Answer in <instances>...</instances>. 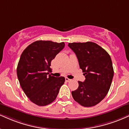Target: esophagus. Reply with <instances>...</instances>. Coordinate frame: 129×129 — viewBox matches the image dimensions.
Returning <instances> with one entry per match:
<instances>
[{
	"label": "esophagus",
	"instance_id": "34e87169",
	"mask_svg": "<svg viewBox=\"0 0 129 129\" xmlns=\"http://www.w3.org/2000/svg\"><path fill=\"white\" fill-rule=\"evenodd\" d=\"M71 79H69L68 78V77H66V82H70V81H71Z\"/></svg>",
	"mask_w": 129,
	"mask_h": 129
}]
</instances>
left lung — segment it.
I'll use <instances>...</instances> for the list:
<instances>
[{
  "instance_id": "left-lung-1",
  "label": "left lung",
  "mask_w": 129,
  "mask_h": 129,
  "mask_svg": "<svg viewBox=\"0 0 129 129\" xmlns=\"http://www.w3.org/2000/svg\"><path fill=\"white\" fill-rule=\"evenodd\" d=\"M75 53L85 77L78 81L79 87L71 92L74 100L84 107H91L106 97L114 77L112 60L108 53L95 43H69Z\"/></svg>"
}]
</instances>
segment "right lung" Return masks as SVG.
<instances>
[{
  "label": "right lung",
  "instance_id": "add662e5",
  "mask_svg": "<svg viewBox=\"0 0 129 129\" xmlns=\"http://www.w3.org/2000/svg\"><path fill=\"white\" fill-rule=\"evenodd\" d=\"M65 43L37 41L24 50L17 69L20 86L31 102L46 106L56 98L65 77L49 74L51 61L64 48Z\"/></svg>",
  "mask_w": 129,
  "mask_h": 129
}]
</instances>
